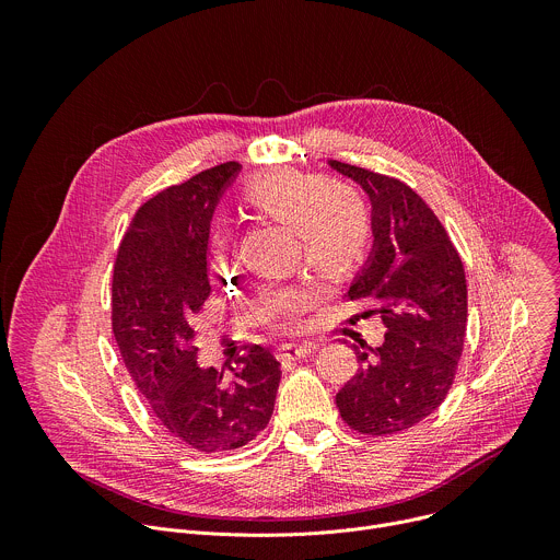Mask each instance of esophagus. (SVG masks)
<instances>
[{"mask_svg": "<svg viewBox=\"0 0 560 560\" xmlns=\"http://www.w3.org/2000/svg\"><path fill=\"white\" fill-rule=\"evenodd\" d=\"M318 348L316 341H303V343H283L279 348V354L281 357H288V359H303L307 354H312L314 350Z\"/></svg>", "mask_w": 560, "mask_h": 560, "instance_id": "obj_1", "label": "esophagus"}]
</instances>
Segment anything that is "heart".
<instances>
[{"label":"heart","instance_id":"b5f03b06","mask_svg":"<svg viewBox=\"0 0 560 560\" xmlns=\"http://www.w3.org/2000/svg\"><path fill=\"white\" fill-rule=\"evenodd\" d=\"M248 197L255 206L301 230L305 259L318 270H350L370 246L372 225L365 206L357 197L339 192V186L326 175L281 171L255 182ZM312 301V288L288 285L270 290L264 303L272 318L290 326Z\"/></svg>","mask_w":560,"mask_h":560}]
</instances>
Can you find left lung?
<instances>
[{
  "instance_id": "1",
  "label": "left lung",
  "mask_w": 560,
  "mask_h": 560,
  "mask_svg": "<svg viewBox=\"0 0 560 560\" xmlns=\"http://www.w3.org/2000/svg\"><path fill=\"white\" fill-rule=\"evenodd\" d=\"M372 201L374 250L348 299L374 301L387 328L374 350H357V372L337 392L346 425L387 436L419 425L454 383L467 330L460 257L434 210L401 179L343 162Z\"/></svg>"
}]
</instances>
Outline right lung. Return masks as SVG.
<instances>
[{
	"label": "right lung",
	"mask_w": 560,
	"mask_h": 560,
	"mask_svg": "<svg viewBox=\"0 0 560 560\" xmlns=\"http://www.w3.org/2000/svg\"><path fill=\"white\" fill-rule=\"evenodd\" d=\"M236 162L164 188L135 212L113 272V335L156 421L186 447L217 454L270 421L281 363L250 346L230 372L199 368L192 318L210 296L208 234Z\"/></svg>",
	"instance_id": "obj_1"
}]
</instances>
